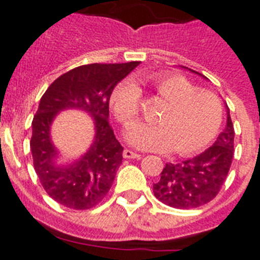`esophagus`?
Segmentation results:
<instances>
[{
	"label": "esophagus",
	"instance_id": "1",
	"mask_svg": "<svg viewBox=\"0 0 260 260\" xmlns=\"http://www.w3.org/2000/svg\"><path fill=\"white\" fill-rule=\"evenodd\" d=\"M122 156H124L125 159H140L142 158V155L136 154V152H134V151H131V150H124V152H122Z\"/></svg>",
	"mask_w": 260,
	"mask_h": 260
}]
</instances>
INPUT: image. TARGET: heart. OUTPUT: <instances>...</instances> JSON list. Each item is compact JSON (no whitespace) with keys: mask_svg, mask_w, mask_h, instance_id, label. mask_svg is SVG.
I'll list each match as a JSON object with an SVG mask.
<instances>
[{"mask_svg":"<svg viewBox=\"0 0 260 260\" xmlns=\"http://www.w3.org/2000/svg\"><path fill=\"white\" fill-rule=\"evenodd\" d=\"M155 94L166 105L156 117L159 125H139L128 131L126 139L143 150L169 151L191 155L204 150L218 134L222 108L210 91L198 90L196 85L178 74H155L150 77ZM142 91L132 81H122L110 94V108L124 126L134 125L140 113Z\"/></svg>","mask_w":260,"mask_h":260,"instance_id":"b5f03b06","label":"heart"}]
</instances>
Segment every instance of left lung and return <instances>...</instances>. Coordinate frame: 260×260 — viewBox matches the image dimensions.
I'll return each instance as SVG.
<instances>
[{
	"label": "left lung",
	"mask_w": 260,
	"mask_h": 260,
	"mask_svg": "<svg viewBox=\"0 0 260 260\" xmlns=\"http://www.w3.org/2000/svg\"><path fill=\"white\" fill-rule=\"evenodd\" d=\"M235 129L230 110L226 126L212 147L181 163H166L160 179L154 183L159 201L177 209L205 205L218 194L234 159Z\"/></svg>",
	"instance_id": "1"
}]
</instances>
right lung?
Returning a JSON list of instances; mask_svg holds the SVG:
<instances>
[{
    "mask_svg": "<svg viewBox=\"0 0 260 260\" xmlns=\"http://www.w3.org/2000/svg\"><path fill=\"white\" fill-rule=\"evenodd\" d=\"M139 62L85 64L60 75L43 94L32 121L30 152L35 171L46 193L60 205L91 209L105 198L122 162V147L109 124V100L114 86ZM82 109L92 114L96 136L82 158L56 167V150L49 139L50 122L63 109Z\"/></svg>",
    "mask_w": 260,
    "mask_h": 260,
    "instance_id": "1",
    "label": "right lung"
}]
</instances>
